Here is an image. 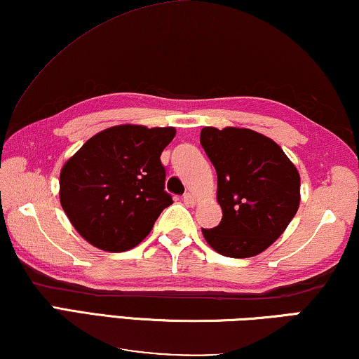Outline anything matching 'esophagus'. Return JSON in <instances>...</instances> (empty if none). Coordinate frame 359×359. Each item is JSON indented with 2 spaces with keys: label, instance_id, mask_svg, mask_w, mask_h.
I'll return each mask as SVG.
<instances>
[{
  "label": "esophagus",
  "instance_id": "obj_1",
  "mask_svg": "<svg viewBox=\"0 0 359 359\" xmlns=\"http://www.w3.org/2000/svg\"><path fill=\"white\" fill-rule=\"evenodd\" d=\"M182 200H184V203H185V206H195V203H196V200H195V196L191 195V193H185L184 196H182Z\"/></svg>",
  "mask_w": 359,
  "mask_h": 359
}]
</instances>
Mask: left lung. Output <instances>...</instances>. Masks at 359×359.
Segmentation results:
<instances>
[{"instance_id": "8db88e82", "label": "left lung", "mask_w": 359, "mask_h": 359, "mask_svg": "<svg viewBox=\"0 0 359 359\" xmlns=\"http://www.w3.org/2000/svg\"><path fill=\"white\" fill-rule=\"evenodd\" d=\"M200 142L217 172L222 220L203 229L209 246L244 259L271 246L300 203V175L281 147L251 129L203 128Z\"/></svg>"}]
</instances>
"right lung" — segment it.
I'll return each mask as SVG.
<instances>
[{"mask_svg": "<svg viewBox=\"0 0 359 359\" xmlns=\"http://www.w3.org/2000/svg\"><path fill=\"white\" fill-rule=\"evenodd\" d=\"M174 135V128L123 124L95 134L68 159L60 172V204L84 240L123 252L149 235L172 204L159 156Z\"/></svg>", "mask_w": 359, "mask_h": 359, "instance_id": "add662e5", "label": "right lung"}]
</instances>
